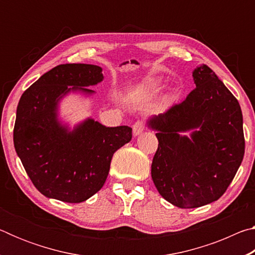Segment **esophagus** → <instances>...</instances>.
I'll use <instances>...</instances> for the list:
<instances>
[{"mask_svg": "<svg viewBox=\"0 0 255 255\" xmlns=\"http://www.w3.org/2000/svg\"><path fill=\"white\" fill-rule=\"evenodd\" d=\"M145 129V124L143 122H136L132 126V133L133 136H139Z\"/></svg>", "mask_w": 255, "mask_h": 255, "instance_id": "esophagus-1", "label": "esophagus"}]
</instances>
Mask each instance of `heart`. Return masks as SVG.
Returning <instances> with one entry per match:
<instances>
[{
	"label": "heart",
	"instance_id": "b5f03b06",
	"mask_svg": "<svg viewBox=\"0 0 255 255\" xmlns=\"http://www.w3.org/2000/svg\"><path fill=\"white\" fill-rule=\"evenodd\" d=\"M149 88H150V89H155V88H156V84H155V83L150 84V85H149Z\"/></svg>",
	"mask_w": 255,
	"mask_h": 255
}]
</instances>
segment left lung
<instances>
[{"label": "left lung", "instance_id": "1", "mask_svg": "<svg viewBox=\"0 0 255 255\" xmlns=\"http://www.w3.org/2000/svg\"><path fill=\"white\" fill-rule=\"evenodd\" d=\"M192 77L196 89L183 102L146 120L158 139L153 182L159 195L179 208L218 200L234 179L245 149L236 98L205 64L193 70Z\"/></svg>", "mask_w": 255, "mask_h": 255}]
</instances>
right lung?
I'll list each match as a JSON object with an SVG mask.
<instances>
[{
	"instance_id": "add662e5",
	"label": "right lung",
	"mask_w": 255,
	"mask_h": 255,
	"mask_svg": "<svg viewBox=\"0 0 255 255\" xmlns=\"http://www.w3.org/2000/svg\"><path fill=\"white\" fill-rule=\"evenodd\" d=\"M102 68L65 64L45 73L21 96L13 130L14 148L34 187L47 198L79 204L105 184L116 150L131 139L128 126L107 127L86 118L71 127L60 102L103 81Z\"/></svg>"
}]
</instances>
